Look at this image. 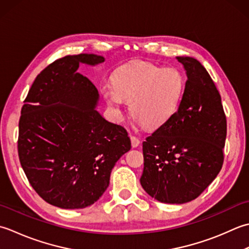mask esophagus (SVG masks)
Listing matches in <instances>:
<instances>
[{
	"label": "esophagus",
	"instance_id": "esophagus-1",
	"mask_svg": "<svg viewBox=\"0 0 249 249\" xmlns=\"http://www.w3.org/2000/svg\"><path fill=\"white\" fill-rule=\"evenodd\" d=\"M130 139H131V145L132 147H138L141 144V141L136 138L134 135H130Z\"/></svg>",
	"mask_w": 249,
	"mask_h": 249
}]
</instances>
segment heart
Returning a JSON list of instances; mask_svg holds the SVG:
<instances>
[{
	"mask_svg": "<svg viewBox=\"0 0 249 249\" xmlns=\"http://www.w3.org/2000/svg\"><path fill=\"white\" fill-rule=\"evenodd\" d=\"M114 84H105L101 93L117 115L126 102L130 113L147 128H158L178 109L185 92V76L176 68H161L138 61L116 71Z\"/></svg>",
	"mask_w": 249,
	"mask_h": 249,
	"instance_id": "1",
	"label": "heart"
}]
</instances>
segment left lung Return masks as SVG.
I'll return each mask as SVG.
<instances>
[{
    "label": "left lung",
    "instance_id": "obj_1",
    "mask_svg": "<svg viewBox=\"0 0 249 249\" xmlns=\"http://www.w3.org/2000/svg\"><path fill=\"white\" fill-rule=\"evenodd\" d=\"M187 75L176 113L143 143L141 185L162 203L182 204L199 196L224 163L227 120L221 96L195 58L176 57Z\"/></svg>",
    "mask_w": 249,
    "mask_h": 249
}]
</instances>
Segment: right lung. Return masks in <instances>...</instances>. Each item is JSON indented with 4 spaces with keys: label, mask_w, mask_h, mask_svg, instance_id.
Returning <instances> with one entry per match:
<instances>
[{
    "label": "right lung",
    "mask_w": 249,
    "mask_h": 249,
    "mask_svg": "<svg viewBox=\"0 0 249 249\" xmlns=\"http://www.w3.org/2000/svg\"><path fill=\"white\" fill-rule=\"evenodd\" d=\"M102 55L55 60L35 78L19 120L18 155L37 195L60 209H85L109 185L116 162L131 148L128 132L95 109L99 92L76 72Z\"/></svg>",
    "instance_id": "add662e5"
}]
</instances>
